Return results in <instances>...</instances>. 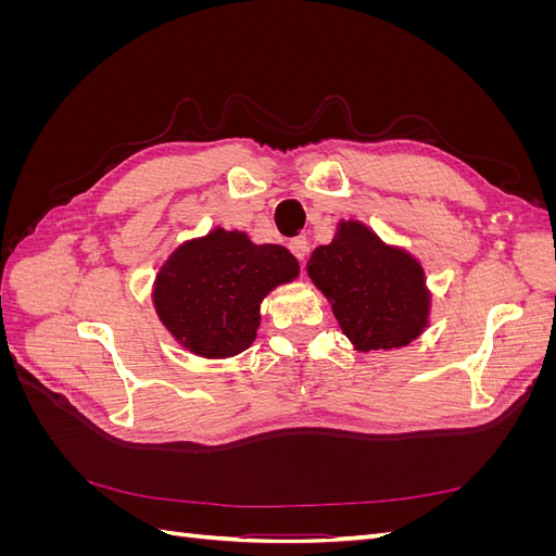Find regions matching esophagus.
Returning <instances> with one entry per match:
<instances>
[{"label": "esophagus", "mask_w": 556, "mask_h": 556, "mask_svg": "<svg viewBox=\"0 0 556 556\" xmlns=\"http://www.w3.org/2000/svg\"><path fill=\"white\" fill-rule=\"evenodd\" d=\"M290 250H292V255L304 264V260H306V255H308V239L306 237H296V239H292L290 241Z\"/></svg>", "instance_id": "esophagus-1"}]
</instances>
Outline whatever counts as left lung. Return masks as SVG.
Wrapping results in <instances>:
<instances>
[{
  "mask_svg": "<svg viewBox=\"0 0 556 556\" xmlns=\"http://www.w3.org/2000/svg\"><path fill=\"white\" fill-rule=\"evenodd\" d=\"M306 271L359 350L408 345L427 327L422 266L359 223H341L336 239L313 252Z\"/></svg>",
  "mask_w": 556,
  "mask_h": 556,
  "instance_id": "1",
  "label": "left lung"
}]
</instances>
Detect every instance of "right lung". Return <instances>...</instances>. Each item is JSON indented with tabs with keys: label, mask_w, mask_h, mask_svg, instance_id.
Wrapping results in <instances>:
<instances>
[{
	"label": "right lung",
	"mask_w": 556,
	"mask_h": 556,
	"mask_svg": "<svg viewBox=\"0 0 556 556\" xmlns=\"http://www.w3.org/2000/svg\"><path fill=\"white\" fill-rule=\"evenodd\" d=\"M296 274L288 248L215 229L174 252L153 299L164 327L194 355L233 357L255 341L262 299Z\"/></svg>",
	"instance_id": "1"
}]
</instances>
